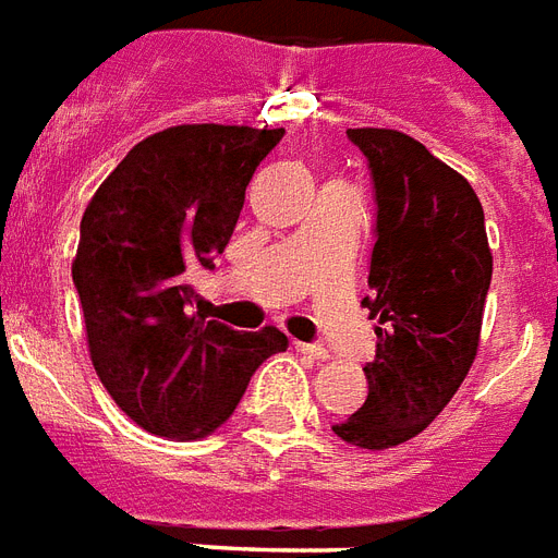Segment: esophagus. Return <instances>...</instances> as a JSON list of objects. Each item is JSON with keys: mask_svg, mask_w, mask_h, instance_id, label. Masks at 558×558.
<instances>
[{"mask_svg": "<svg viewBox=\"0 0 558 558\" xmlns=\"http://www.w3.org/2000/svg\"><path fill=\"white\" fill-rule=\"evenodd\" d=\"M296 351L305 354L307 360H328V349L319 342H296Z\"/></svg>", "mask_w": 558, "mask_h": 558, "instance_id": "esophagus-1", "label": "esophagus"}]
</instances>
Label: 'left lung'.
Here are the masks:
<instances>
[{
    "mask_svg": "<svg viewBox=\"0 0 558 558\" xmlns=\"http://www.w3.org/2000/svg\"><path fill=\"white\" fill-rule=\"evenodd\" d=\"M372 172L377 221L363 305L377 319L368 398L333 426L363 449L414 438L452 400L478 351L493 279L470 181L395 129H349Z\"/></svg>",
    "mask_w": 558,
    "mask_h": 558,
    "instance_id": "1",
    "label": "left lung"
}]
</instances>
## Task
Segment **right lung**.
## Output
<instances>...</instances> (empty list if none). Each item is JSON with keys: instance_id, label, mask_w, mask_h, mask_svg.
Here are the masks:
<instances>
[{"instance_id": "add662e5", "label": "right lung", "mask_w": 558, "mask_h": 558, "mask_svg": "<svg viewBox=\"0 0 558 558\" xmlns=\"http://www.w3.org/2000/svg\"><path fill=\"white\" fill-rule=\"evenodd\" d=\"M284 129H163L120 160L80 221L71 265L92 363L114 403L160 438L218 429L253 372L288 349L276 328L233 331L195 311L190 276L213 270L244 193Z\"/></svg>"}]
</instances>
